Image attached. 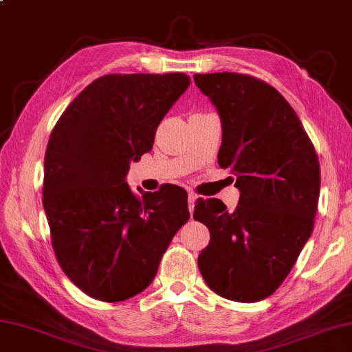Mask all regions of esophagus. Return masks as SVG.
I'll return each instance as SVG.
<instances>
[{
    "label": "esophagus",
    "instance_id": "34e87169",
    "mask_svg": "<svg viewBox=\"0 0 352 352\" xmlns=\"http://www.w3.org/2000/svg\"><path fill=\"white\" fill-rule=\"evenodd\" d=\"M199 201V196L197 194H194V192H190L188 194V207H190V213H191V217H192V212H194V206H196V202Z\"/></svg>",
    "mask_w": 352,
    "mask_h": 352
}]
</instances>
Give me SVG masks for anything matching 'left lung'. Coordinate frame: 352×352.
Instances as JSON below:
<instances>
[{"mask_svg":"<svg viewBox=\"0 0 352 352\" xmlns=\"http://www.w3.org/2000/svg\"><path fill=\"white\" fill-rule=\"evenodd\" d=\"M223 122L218 164L232 167L239 206L219 199L194 207L210 242L197 258L207 286L235 302L274 294L314 226L321 169L313 142L289 102L269 83L239 72L194 74Z\"/></svg>","mask_w":352,"mask_h":352,"instance_id":"1","label":"left lung"}]
</instances>
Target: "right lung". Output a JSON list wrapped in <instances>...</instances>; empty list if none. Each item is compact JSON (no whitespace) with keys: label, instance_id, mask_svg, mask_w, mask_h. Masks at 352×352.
I'll return each instance as SVG.
<instances>
[{"label":"right lung","instance_id":"1","mask_svg":"<svg viewBox=\"0 0 352 352\" xmlns=\"http://www.w3.org/2000/svg\"><path fill=\"white\" fill-rule=\"evenodd\" d=\"M188 87L183 72L102 76L52 131L42 190L52 246L66 276L96 300L122 302L148 287L190 219L183 188L139 196L124 182Z\"/></svg>","mask_w":352,"mask_h":352}]
</instances>
